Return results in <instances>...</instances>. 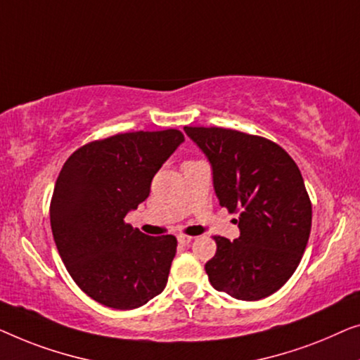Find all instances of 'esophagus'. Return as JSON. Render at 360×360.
Instances as JSON below:
<instances>
[{
	"label": "esophagus",
	"instance_id": "1",
	"mask_svg": "<svg viewBox=\"0 0 360 360\" xmlns=\"http://www.w3.org/2000/svg\"><path fill=\"white\" fill-rule=\"evenodd\" d=\"M178 241H179V245H189V243L192 241V236L179 235V236H178Z\"/></svg>",
	"mask_w": 360,
	"mask_h": 360
}]
</instances>
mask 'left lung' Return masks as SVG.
I'll return each mask as SVG.
<instances>
[{
	"label": "left lung",
	"instance_id": "1",
	"mask_svg": "<svg viewBox=\"0 0 360 360\" xmlns=\"http://www.w3.org/2000/svg\"><path fill=\"white\" fill-rule=\"evenodd\" d=\"M214 169L220 205L236 220L240 238L214 236L205 264L214 288L238 300H261L290 279L311 230V200L295 161L259 135L224 127H184Z\"/></svg>",
	"mask_w": 360,
	"mask_h": 360
}]
</instances>
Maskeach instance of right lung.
Instances as JSON below:
<instances>
[{
  "label": "right lung",
  "mask_w": 360,
  "mask_h": 360,
  "mask_svg": "<svg viewBox=\"0 0 360 360\" xmlns=\"http://www.w3.org/2000/svg\"><path fill=\"white\" fill-rule=\"evenodd\" d=\"M184 140L181 130L127 131L79 146L65 161L50 200V225L68 274L86 295L134 310L168 282L178 240L146 236L125 221L151 179Z\"/></svg>",
  "instance_id": "add662e5"
}]
</instances>
